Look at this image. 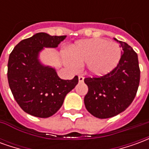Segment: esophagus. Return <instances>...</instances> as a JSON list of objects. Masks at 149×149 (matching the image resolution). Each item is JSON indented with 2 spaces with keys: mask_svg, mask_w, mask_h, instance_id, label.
<instances>
[{
  "mask_svg": "<svg viewBox=\"0 0 149 149\" xmlns=\"http://www.w3.org/2000/svg\"><path fill=\"white\" fill-rule=\"evenodd\" d=\"M78 80H79V82L81 83V82L84 81V77H83L82 76H79V77H78Z\"/></svg>",
  "mask_w": 149,
  "mask_h": 149,
  "instance_id": "1",
  "label": "esophagus"
}]
</instances>
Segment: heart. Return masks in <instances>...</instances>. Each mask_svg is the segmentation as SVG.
Masks as SVG:
<instances>
[{"instance_id": "b5f03b06", "label": "heart", "mask_w": 149, "mask_h": 149, "mask_svg": "<svg viewBox=\"0 0 149 149\" xmlns=\"http://www.w3.org/2000/svg\"><path fill=\"white\" fill-rule=\"evenodd\" d=\"M70 55L65 56L67 65L74 68L87 65L93 76H103L115 68L121 56L118 44L104 39H91L78 41L70 49Z\"/></svg>"}]
</instances>
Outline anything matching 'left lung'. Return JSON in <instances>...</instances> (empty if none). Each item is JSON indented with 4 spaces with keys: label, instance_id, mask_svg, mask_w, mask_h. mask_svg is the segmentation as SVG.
<instances>
[{
    "label": "left lung",
    "instance_id": "left-lung-1",
    "mask_svg": "<svg viewBox=\"0 0 149 149\" xmlns=\"http://www.w3.org/2000/svg\"><path fill=\"white\" fill-rule=\"evenodd\" d=\"M123 49L114 69L102 77L84 78L88 88L84 97L88 112L97 118L106 119L124 112L134 100L140 84L136 52L127 43L115 38Z\"/></svg>",
    "mask_w": 149,
    "mask_h": 149
}]
</instances>
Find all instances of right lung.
I'll use <instances>...</instances> for the list:
<instances>
[{
    "instance_id": "add662e5",
    "label": "right lung",
    "mask_w": 149,
    "mask_h": 149,
    "mask_svg": "<svg viewBox=\"0 0 149 149\" xmlns=\"http://www.w3.org/2000/svg\"><path fill=\"white\" fill-rule=\"evenodd\" d=\"M65 37L39 33L22 40L9 55V88L19 106L28 114L40 118L55 114L65 96L77 84V76L72 80H62L54 68L41 65L38 60L44 47L56 48Z\"/></svg>"
}]
</instances>
